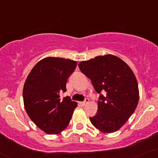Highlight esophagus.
<instances>
[{"label": "esophagus", "instance_id": "obj_1", "mask_svg": "<svg viewBox=\"0 0 158 158\" xmlns=\"http://www.w3.org/2000/svg\"><path fill=\"white\" fill-rule=\"evenodd\" d=\"M89 102H90V100H89L88 98H87V99H85V100H84V102H81V105H82V106H85V105H87V104Z\"/></svg>", "mask_w": 158, "mask_h": 158}]
</instances>
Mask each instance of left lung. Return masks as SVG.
<instances>
[{
	"label": "left lung",
	"mask_w": 158,
	"mask_h": 158,
	"mask_svg": "<svg viewBox=\"0 0 158 158\" xmlns=\"http://www.w3.org/2000/svg\"><path fill=\"white\" fill-rule=\"evenodd\" d=\"M81 72L90 79L100 94L97 113L90 117L93 126L103 133L118 131L132 115L138 106L137 80L129 66L113 55L97 56L79 63Z\"/></svg>",
	"instance_id": "obj_1"
}]
</instances>
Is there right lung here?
<instances>
[{"mask_svg":"<svg viewBox=\"0 0 158 158\" xmlns=\"http://www.w3.org/2000/svg\"><path fill=\"white\" fill-rule=\"evenodd\" d=\"M77 61L47 57L39 61L26 79L23 90V103L30 119L45 133L56 135L69 124L77 102L60 94L66 91L68 78Z\"/></svg>","mask_w":158,"mask_h":158,"instance_id":"right-lung-1","label":"right lung"}]
</instances>
